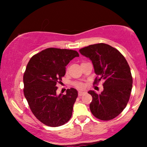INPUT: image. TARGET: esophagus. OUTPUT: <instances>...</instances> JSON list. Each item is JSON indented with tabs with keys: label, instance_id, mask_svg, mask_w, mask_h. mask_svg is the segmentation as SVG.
Instances as JSON below:
<instances>
[{
	"label": "esophagus",
	"instance_id": "obj_1",
	"mask_svg": "<svg viewBox=\"0 0 147 147\" xmlns=\"http://www.w3.org/2000/svg\"><path fill=\"white\" fill-rule=\"evenodd\" d=\"M85 94H86V92H80V91L78 92V96H83Z\"/></svg>",
	"mask_w": 147,
	"mask_h": 147
}]
</instances>
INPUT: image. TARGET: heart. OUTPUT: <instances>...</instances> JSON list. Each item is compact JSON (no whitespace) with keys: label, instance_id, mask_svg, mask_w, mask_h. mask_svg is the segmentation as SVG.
Masks as SVG:
<instances>
[{"label":"heart","instance_id":"b5f03b06","mask_svg":"<svg viewBox=\"0 0 147 147\" xmlns=\"http://www.w3.org/2000/svg\"><path fill=\"white\" fill-rule=\"evenodd\" d=\"M73 85L75 88H78V89H80V90L84 89V87H85L84 84L80 83V82H74V83L73 84Z\"/></svg>","mask_w":147,"mask_h":147}]
</instances>
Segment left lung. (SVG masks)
<instances>
[{
  "label": "left lung",
  "instance_id": "1",
  "mask_svg": "<svg viewBox=\"0 0 147 147\" xmlns=\"http://www.w3.org/2000/svg\"><path fill=\"white\" fill-rule=\"evenodd\" d=\"M90 58L98 76L94 85L104 80L101 94L89 91L92 96L90 104L92 114L106 121L118 116L127 105L132 87V77L127 61L118 49L108 44L97 43L80 49Z\"/></svg>",
  "mask_w": 147,
  "mask_h": 147
}]
</instances>
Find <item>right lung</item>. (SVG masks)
<instances>
[{"label": "right lung", "mask_w": 147, "mask_h": 147, "mask_svg": "<svg viewBox=\"0 0 147 147\" xmlns=\"http://www.w3.org/2000/svg\"><path fill=\"white\" fill-rule=\"evenodd\" d=\"M79 53L71 49L50 47L29 60L23 75L24 95L34 116L45 125L57 127L69 121L78 97L74 88L57 95V83L65 74V66Z\"/></svg>", "instance_id": "obj_1"}]
</instances>
